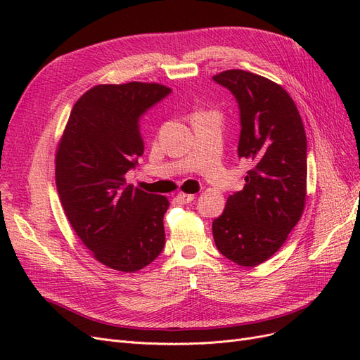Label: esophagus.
<instances>
[{
	"label": "esophagus",
	"instance_id": "obj_1",
	"mask_svg": "<svg viewBox=\"0 0 360 360\" xmlns=\"http://www.w3.org/2000/svg\"><path fill=\"white\" fill-rule=\"evenodd\" d=\"M177 200H179L180 202H183V204H189V202H192V201L195 200V195L179 192V193H177Z\"/></svg>",
	"mask_w": 360,
	"mask_h": 360
}]
</instances>
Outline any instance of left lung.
<instances>
[{"label":"left lung","mask_w":360,"mask_h":360,"mask_svg":"<svg viewBox=\"0 0 360 360\" xmlns=\"http://www.w3.org/2000/svg\"><path fill=\"white\" fill-rule=\"evenodd\" d=\"M213 81L230 90L240 111L237 155L246 159L245 188L230 195L212 224L219 252L254 267L284 245L307 198V135L300 114L281 85L245 70Z\"/></svg>","instance_id":"left-lung-1"}]
</instances>
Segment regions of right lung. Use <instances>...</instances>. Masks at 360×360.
Returning <instances> with one entry per match:
<instances>
[{
	"label": "right lung",
	"mask_w": 360,
	"mask_h": 360,
	"mask_svg": "<svg viewBox=\"0 0 360 360\" xmlns=\"http://www.w3.org/2000/svg\"><path fill=\"white\" fill-rule=\"evenodd\" d=\"M171 93L160 84L96 85L75 103L56 156V183L68 219L94 258L132 274L165 245L169 201L126 184L144 153L139 120Z\"/></svg>",
	"instance_id": "right-lung-1"
}]
</instances>
